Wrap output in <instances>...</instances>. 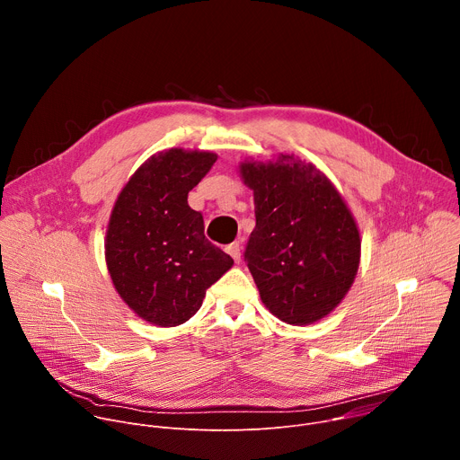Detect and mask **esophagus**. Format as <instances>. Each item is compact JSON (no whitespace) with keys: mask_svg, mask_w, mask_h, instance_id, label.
<instances>
[{"mask_svg":"<svg viewBox=\"0 0 460 460\" xmlns=\"http://www.w3.org/2000/svg\"><path fill=\"white\" fill-rule=\"evenodd\" d=\"M240 249H242V245H240V242H233V243H229L227 247H226V251H227V254H231L233 256V260L234 261H240Z\"/></svg>","mask_w":460,"mask_h":460,"instance_id":"34e87169","label":"esophagus"}]
</instances>
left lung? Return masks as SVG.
<instances>
[{
  "mask_svg": "<svg viewBox=\"0 0 460 460\" xmlns=\"http://www.w3.org/2000/svg\"><path fill=\"white\" fill-rule=\"evenodd\" d=\"M238 169L254 200L245 260L261 302L291 325L322 320L344 300L360 266V231L344 196L295 155L243 160Z\"/></svg>",
  "mask_w": 460,
  "mask_h": 460,
  "instance_id": "obj_1",
  "label": "left lung"
}]
</instances>
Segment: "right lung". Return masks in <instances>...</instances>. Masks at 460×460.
<instances>
[{
    "label": "right lung",
    "instance_id": "add662e5",
    "mask_svg": "<svg viewBox=\"0 0 460 460\" xmlns=\"http://www.w3.org/2000/svg\"><path fill=\"white\" fill-rule=\"evenodd\" d=\"M217 158L211 151H160L128 178L111 211L105 261L112 286L153 325L187 322L234 264L206 238L202 215L187 204Z\"/></svg>",
    "mask_w": 460,
    "mask_h": 460
}]
</instances>
